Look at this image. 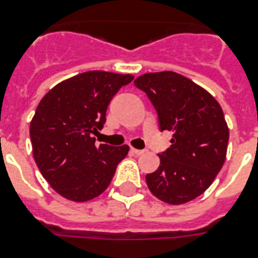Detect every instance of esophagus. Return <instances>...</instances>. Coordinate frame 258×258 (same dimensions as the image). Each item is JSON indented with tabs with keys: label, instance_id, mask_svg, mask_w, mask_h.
I'll list each match as a JSON object with an SVG mask.
<instances>
[{
	"label": "esophagus",
	"instance_id": "esophagus-1",
	"mask_svg": "<svg viewBox=\"0 0 258 258\" xmlns=\"http://www.w3.org/2000/svg\"><path fill=\"white\" fill-rule=\"evenodd\" d=\"M131 153L135 154V155H142V154L147 153V150H137V149H131Z\"/></svg>",
	"mask_w": 258,
	"mask_h": 258
}]
</instances>
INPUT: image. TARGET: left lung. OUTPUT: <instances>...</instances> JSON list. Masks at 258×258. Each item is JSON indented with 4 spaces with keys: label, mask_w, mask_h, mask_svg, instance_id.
<instances>
[{
    "label": "left lung",
    "mask_w": 258,
    "mask_h": 258,
    "mask_svg": "<svg viewBox=\"0 0 258 258\" xmlns=\"http://www.w3.org/2000/svg\"><path fill=\"white\" fill-rule=\"evenodd\" d=\"M147 95L170 147L159 155L157 171L146 175L150 191L163 202L186 204L213 183L224 166L229 130L214 97L182 75L165 71L142 75L134 82Z\"/></svg>",
    "instance_id": "obj_1"
}]
</instances>
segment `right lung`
Returning <instances> with one entry per match:
<instances>
[{
  "instance_id": "obj_1",
  "label": "right lung",
  "mask_w": 258,
  "mask_h": 258,
  "mask_svg": "<svg viewBox=\"0 0 258 258\" xmlns=\"http://www.w3.org/2000/svg\"><path fill=\"white\" fill-rule=\"evenodd\" d=\"M131 75L89 71L61 82L42 97L30 121V141L38 170L67 200L86 202L111 183L130 147L97 146L109 101Z\"/></svg>"
}]
</instances>
